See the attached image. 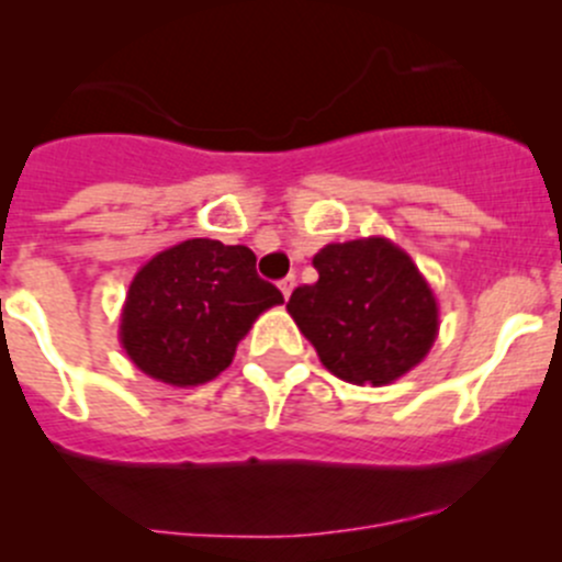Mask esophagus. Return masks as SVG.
<instances>
[{
  "label": "esophagus",
  "instance_id": "1",
  "mask_svg": "<svg viewBox=\"0 0 562 562\" xmlns=\"http://www.w3.org/2000/svg\"><path fill=\"white\" fill-rule=\"evenodd\" d=\"M293 288H296V277H285V280H280V291H282V296H291L293 293Z\"/></svg>",
  "mask_w": 562,
  "mask_h": 562
}]
</instances>
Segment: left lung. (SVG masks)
Here are the masks:
<instances>
[{"label":"left lung","instance_id":"8db88e82","mask_svg":"<svg viewBox=\"0 0 562 562\" xmlns=\"http://www.w3.org/2000/svg\"><path fill=\"white\" fill-rule=\"evenodd\" d=\"M317 282L293 291L288 313L339 381L389 386L438 339V299L411 255L386 236L326 245Z\"/></svg>","mask_w":562,"mask_h":562}]
</instances>
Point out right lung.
Instances as JSON below:
<instances>
[{"label":"right lung","instance_id":"right-lung-1","mask_svg":"<svg viewBox=\"0 0 562 562\" xmlns=\"http://www.w3.org/2000/svg\"><path fill=\"white\" fill-rule=\"evenodd\" d=\"M282 293L255 271L245 245L187 239L135 271L119 342L144 375L190 389L228 370L236 345Z\"/></svg>","mask_w":562,"mask_h":562}]
</instances>
